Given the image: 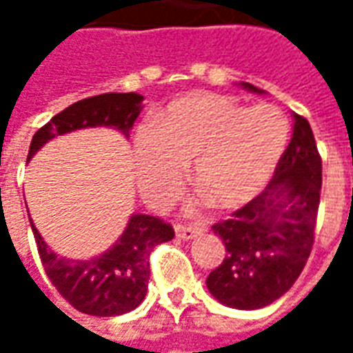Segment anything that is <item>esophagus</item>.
Listing matches in <instances>:
<instances>
[{
  "label": "esophagus",
  "mask_w": 353,
  "mask_h": 353,
  "mask_svg": "<svg viewBox=\"0 0 353 353\" xmlns=\"http://www.w3.org/2000/svg\"><path fill=\"white\" fill-rule=\"evenodd\" d=\"M202 227L200 225H176V234L183 240H191V238L199 236L202 232Z\"/></svg>",
  "instance_id": "1"
}]
</instances>
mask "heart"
Here are the masks:
<instances>
[{"label":"heart","instance_id":"1","mask_svg":"<svg viewBox=\"0 0 353 353\" xmlns=\"http://www.w3.org/2000/svg\"><path fill=\"white\" fill-rule=\"evenodd\" d=\"M289 123L274 105L244 108L223 96L172 103L157 130L136 138V174L149 199L162 200L192 162V183L217 210H236L268 183L285 149Z\"/></svg>","mask_w":353,"mask_h":353}]
</instances>
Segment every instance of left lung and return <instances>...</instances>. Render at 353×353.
I'll use <instances>...</instances> for the list:
<instances>
[{"label":"left lung","mask_w":353,"mask_h":353,"mask_svg":"<svg viewBox=\"0 0 353 353\" xmlns=\"http://www.w3.org/2000/svg\"><path fill=\"white\" fill-rule=\"evenodd\" d=\"M245 88L261 92L250 83ZM293 136L272 179L214 232L225 259L206 278L210 293L225 306L257 310L288 293L314 245L321 192V157L310 123L293 113Z\"/></svg>","instance_id":"left-lung-1"}]
</instances>
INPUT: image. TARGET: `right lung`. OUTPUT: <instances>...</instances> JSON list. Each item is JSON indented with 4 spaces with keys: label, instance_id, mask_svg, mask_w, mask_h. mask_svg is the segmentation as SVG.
<instances>
[{
    "label": "right lung",
    "instance_id": "1",
    "mask_svg": "<svg viewBox=\"0 0 353 353\" xmlns=\"http://www.w3.org/2000/svg\"><path fill=\"white\" fill-rule=\"evenodd\" d=\"M143 96L136 92H108L90 96L60 111L35 132L28 161L49 139L88 126H113L128 134L141 111ZM37 252L50 283L75 310L90 316H121L138 308L149 285V255L154 245L174 238V227L161 217L132 215L115 245L88 261L60 257L43 242L30 219Z\"/></svg>",
    "mask_w": 353,
    "mask_h": 353
}]
</instances>
